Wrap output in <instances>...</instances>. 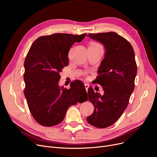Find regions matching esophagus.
Listing matches in <instances>:
<instances>
[{"instance_id": "34e87169", "label": "esophagus", "mask_w": 157, "mask_h": 157, "mask_svg": "<svg viewBox=\"0 0 157 157\" xmlns=\"http://www.w3.org/2000/svg\"><path fill=\"white\" fill-rule=\"evenodd\" d=\"M85 89H86V90L87 91V90H88V88H89V85L85 83Z\"/></svg>"}]
</instances>
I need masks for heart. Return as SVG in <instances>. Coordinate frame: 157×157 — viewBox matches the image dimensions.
I'll return each instance as SVG.
<instances>
[{"mask_svg":"<svg viewBox=\"0 0 157 157\" xmlns=\"http://www.w3.org/2000/svg\"><path fill=\"white\" fill-rule=\"evenodd\" d=\"M90 45H99V44H96V43H92Z\"/></svg>","mask_w":157,"mask_h":157,"instance_id":"b5f03b06","label":"heart"}]
</instances>
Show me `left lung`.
<instances>
[{
  "label": "left lung",
  "instance_id": "8db88e82",
  "mask_svg": "<svg viewBox=\"0 0 157 157\" xmlns=\"http://www.w3.org/2000/svg\"><path fill=\"white\" fill-rule=\"evenodd\" d=\"M87 36L103 44L105 54L96 79L104 94L88 88V100L94 111L86 119L95 127L105 128L115 123L127 108L137 72L135 52L128 41L115 32L90 33Z\"/></svg>",
  "mask_w": 157,
  "mask_h": 157
}]
</instances>
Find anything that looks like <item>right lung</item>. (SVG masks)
Segmentation results:
<instances>
[{"mask_svg":"<svg viewBox=\"0 0 157 157\" xmlns=\"http://www.w3.org/2000/svg\"><path fill=\"white\" fill-rule=\"evenodd\" d=\"M86 35L55 33L39 37L31 46L24 64V95L31 113L40 124L48 127L58 124L68 108L87 95L79 80L72 82L69 89L58 84L59 72L69 65L71 47Z\"/></svg>","mask_w":157,"mask_h":157,"instance_id":"add662e5","label":"right lung"}]
</instances>
